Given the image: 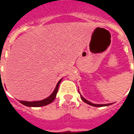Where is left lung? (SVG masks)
I'll use <instances>...</instances> for the list:
<instances>
[{
  "instance_id": "left-lung-1",
  "label": "left lung",
  "mask_w": 134,
  "mask_h": 134,
  "mask_svg": "<svg viewBox=\"0 0 134 134\" xmlns=\"http://www.w3.org/2000/svg\"><path fill=\"white\" fill-rule=\"evenodd\" d=\"M133 62H134V60H133ZM133 75H134V72H133ZM80 98L82 100L84 101L85 103H86L89 104L90 105H93V106H95V107H103V106H106V105H111V103H108V104H94V103H92L90 101L87 100L86 99H85L82 96H80Z\"/></svg>"
}]
</instances>
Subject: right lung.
<instances>
[{
  "mask_svg": "<svg viewBox=\"0 0 134 134\" xmlns=\"http://www.w3.org/2000/svg\"><path fill=\"white\" fill-rule=\"evenodd\" d=\"M62 80V79H61V80L58 82V83L57 84L55 89H54V92H53V93H52L49 97H48V98H47L44 99V100H41L31 101V102H30V101H24V100H19V101L21 104H23V105H24L28 107H41V106H44V105H47L51 103H52L53 101L54 100V99H55L56 98V96H57V91H58L59 85V84H60Z\"/></svg>",
  "mask_w": 134,
  "mask_h": 134,
  "instance_id": "add662e5",
  "label": "right lung"
}]
</instances>
